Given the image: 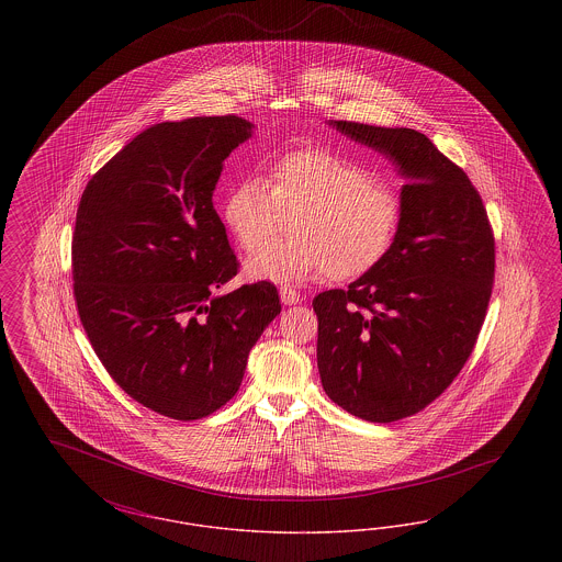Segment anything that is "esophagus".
I'll return each mask as SVG.
<instances>
[{"label": "esophagus", "mask_w": 562, "mask_h": 562, "mask_svg": "<svg viewBox=\"0 0 562 562\" xmlns=\"http://www.w3.org/2000/svg\"><path fill=\"white\" fill-rule=\"evenodd\" d=\"M280 299L284 305H296L303 296L294 291L293 286H280Z\"/></svg>", "instance_id": "esophagus-1"}]
</instances>
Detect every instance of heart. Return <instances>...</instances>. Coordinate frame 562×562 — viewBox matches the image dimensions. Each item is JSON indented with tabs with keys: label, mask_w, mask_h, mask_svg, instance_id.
Wrapping results in <instances>:
<instances>
[{
	"label": "heart",
	"mask_w": 562,
	"mask_h": 562,
	"mask_svg": "<svg viewBox=\"0 0 562 562\" xmlns=\"http://www.w3.org/2000/svg\"><path fill=\"white\" fill-rule=\"evenodd\" d=\"M294 214L286 241L246 261L273 282H305L328 273L348 282L373 271L390 252L402 218L401 193L348 156L301 147L271 161L266 181L241 179L223 200V221L244 250L267 243Z\"/></svg>",
	"instance_id": "b5f03b06"
}]
</instances>
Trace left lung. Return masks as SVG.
I'll return each instance as SVG.
<instances>
[{
  "mask_svg": "<svg viewBox=\"0 0 562 562\" xmlns=\"http://www.w3.org/2000/svg\"><path fill=\"white\" fill-rule=\"evenodd\" d=\"M328 124L404 177L401 227L385 259L312 303L324 392L360 419L390 424L436 401L468 362L493 289L495 238L481 193L426 134Z\"/></svg>",
  "mask_w": 562,
  "mask_h": 562,
  "instance_id": "obj_1",
  "label": "left lung"
}]
</instances>
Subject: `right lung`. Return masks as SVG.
Returning <instances> with one entry per match:
<instances>
[{
	"label": "right lung",
	"instance_id": "add662e5",
	"mask_svg": "<svg viewBox=\"0 0 562 562\" xmlns=\"http://www.w3.org/2000/svg\"><path fill=\"white\" fill-rule=\"evenodd\" d=\"M250 134L238 115L161 122L81 193L71 241L81 326L111 379L177 422L236 396L250 349L282 310L271 282L214 294L240 263L213 191Z\"/></svg>",
	"mask_w": 562,
	"mask_h": 562
}]
</instances>
